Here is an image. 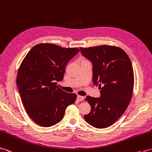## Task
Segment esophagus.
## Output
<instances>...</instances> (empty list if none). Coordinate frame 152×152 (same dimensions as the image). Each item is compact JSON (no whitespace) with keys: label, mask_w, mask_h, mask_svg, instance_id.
<instances>
[{"label":"esophagus","mask_w":152,"mask_h":152,"mask_svg":"<svg viewBox=\"0 0 152 152\" xmlns=\"http://www.w3.org/2000/svg\"><path fill=\"white\" fill-rule=\"evenodd\" d=\"M77 100L79 101V102H83L84 99H85V97H84L83 96H77Z\"/></svg>","instance_id":"34e87169"}]
</instances>
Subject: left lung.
<instances>
[{
	"label": "left lung",
	"mask_w": 152,
	"mask_h": 152,
	"mask_svg": "<svg viewBox=\"0 0 152 152\" xmlns=\"http://www.w3.org/2000/svg\"><path fill=\"white\" fill-rule=\"evenodd\" d=\"M80 50L92 62L94 85L101 90L100 97H86L91 110L84 118L94 127H109L124 113L132 97L134 73L130 58L122 49L113 45Z\"/></svg>",
	"instance_id": "1"
}]
</instances>
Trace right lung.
<instances>
[{
    "mask_svg": "<svg viewBox=\"0 0 152 152\" xmlns=\"http://www.w3.org/2000/svg\"><path fill=\"white\" fill-rule=\"evenodd\" d=\"M79 52L77 48L39 43L22 61L17 86L26 113L39 126L50 127L58 123L66 108L75 102L76 94L65 92L56 82L63 79L67 62Z\"/></svg>",
    "mask_w": 152,
    "mask_h": 152,
    "instance_id": "1",
    "label": "right lung"
}]
</instances>
